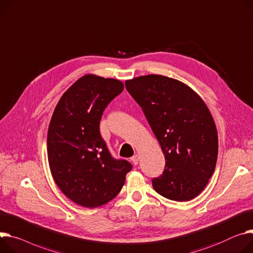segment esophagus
Returning a JSON list of instances; mask_svg holds the SVG:
<instances>
[{
  "instance_id": "1",
  "label": "esophagus",
  "mask_w": 253,
  "mask_h": 253,
  "mask_svg": "<svg viewBox=\"0 0 253 253\" xmlns=\"http://www.w3.org/2000/svg\"><path fill=\"white\" fill-rule=\"evenodd\" d=\"M130 160L132 161V163L134 165H138V163H139V156H138V155H133V156L130 158Z\"/></svg>"
}]
</instances>
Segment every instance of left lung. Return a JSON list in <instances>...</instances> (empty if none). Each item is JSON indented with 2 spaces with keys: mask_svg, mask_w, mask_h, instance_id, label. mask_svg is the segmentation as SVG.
I'll return each instance as SVG.
<instances>
[{
  "mask_svg": "<svg viewBox=\"0 0 253 253\" xmlns=\"http://www.w3.org/2000/svg\"><path fill=\"white\" fill-rule=\"evenodd\" d=\"M125 84L165 156L163 174L152 180L154 189L176 202L198 197L218 157V132L208 106L186 84L165 76H141Z\"/></svg>",
  "mask_w": 253,
  "mask_h": 253,
  "instance_id": "obj_1",
  "label": "left lung"
}]
</instances>
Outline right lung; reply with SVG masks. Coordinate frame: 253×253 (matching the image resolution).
Segmentation results:
<instances>
[{"label":"right lung","instance_id":"right-lung-1","mask_svg":"<svg viewBox=\"0 0 253 253\" xmlns=\"http://www.w3.org/2000/svg\"><path fill=\"white\" fill-rule=\"evenodd\" d=\"M123 90L120 80L85 75L63 94L51 116L46 144L52 178L82 207L114 199L131 170L126 160L112 158L99 131L104 109Z\"/></svg>","mask_w":253,"mask_h":253}]
</instances>
